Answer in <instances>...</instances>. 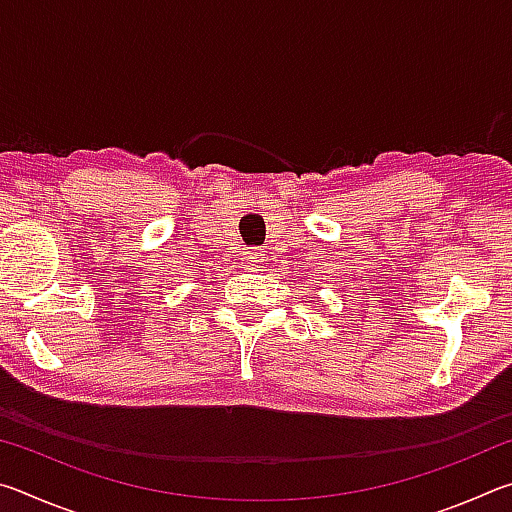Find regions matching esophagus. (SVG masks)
<instances>
[{
  "mask_svg": "<svg viewBox=\"0 0 512 512\" xmlns=\"http://www.w3.org/2000/svg\"><path fill=\"white\" fill-rule=\"evenodd\" d=\"M262 253H264L262 248H248L246 250V264H248V268H255V266L262 264Z\"/></svg>",
  "mask_w": 512,
  "mask_h": 512,
  "instance_id": "esophagus-1",
  "label": "esophagus"
}]
</instances>
